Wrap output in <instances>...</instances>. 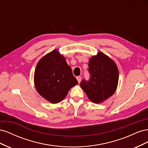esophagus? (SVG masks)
Wrapping results in <instances>:
<instances>
[{
  "label": "esophagus",
  "instance_id": "obj_1",
  "mask_svg": "<svg viewBox=\"0 0 148 148\" xmlns=\"http://www.w3.org/2000/svg\"><path fill=\"white\" fill-rule=\"evenodd\" d=\"M77 81L78 83H80V82H81V79H82V77H80V76H78V77H77Z\"/></svg>",
  "mask_w": 148,
  "mask_h": 148
}]
</instances>
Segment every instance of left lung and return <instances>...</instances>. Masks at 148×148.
Here are the masks:
<instances>
[{
	"label": "left lung",
	"instance_id": "left-lung-1",
	"mask_svg": "<svg viewBox=\"0 0 148 148\" xmlns=\"http://www.w3.org/2000/svg\"><path fill=\"white\" fill-rule=\"evenodd\" d=\"M89 81L83 79L80 86L89 100L99 104L113 95L119 82L117 66L102 52L91 57L88 64Z\"/></svg>",
	"mask_w": 148,
	"mask_h": 148
}]
</instances>
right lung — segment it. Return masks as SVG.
<instances>
[{"label": "right lung", "mask_w": 148, "mask_h": 148, "mask_svg": "<svg viewBox=\"0 0 148 148\" xmlns=\"http://www.w3.org/2000/svg\"><path fill=\"white\" fill-rule=\"evenodd\" d=\"M34 81L38 92L52 104L61 102L71 87L78 84L65 57L57 50L49 52L38 62Z\"/></svg>", "instance_id": "obj_1"}]
</instances>
